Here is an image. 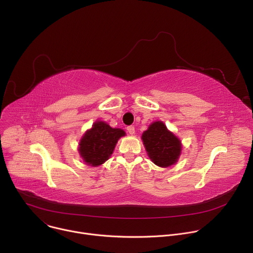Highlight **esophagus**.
Masks as SVG:
<instances>
[{
	"mask_svg": "<svg viewBox=\"0 0 253 253\" xmlns=\"http://www.w3.org/2000/svg\"><path fill=\"white\" fill-rule=\"evenodd\" d=\"M127 131H128L129 134L133 135V134L135 133V127L132 126V125H131V126H128V127H127Z\"/></svg>",
	"mask_w": 253,
	"mask_h": 253,
	"instance_id": "esophagus-1",
	"label": "esophagus"
}]
</instances>
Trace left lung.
I'll return each mask as SVG.
<instances>
[{"label":"left lung","instance_id":"8db88e82","mask_svg":"<svg viewBox=\"0 0 253 253\" xmlns=\"http://www.w3.org/2000/svg\"><path fill=\"white\" fill-rule=\"evenodd\" d=\"M142 140L150 159L160 167L174 164L181 152L180 140L160 121L149 126L142 134Z\"/></svg>","mask_w":253,"mask_h":253}]
</instances>
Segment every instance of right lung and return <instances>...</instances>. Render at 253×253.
<instances>
[{"label":"right lung","mask_w":253,"mask_h":253,"mask_svg":"<svg viewBox=\"0 0 253 253\" xmlns=\"http://www.w3.org/2000/svg\"><path fill=\"white\" fill-rule=\"evenodd\" d=\"M124 135L122 129L111 128L103 121H97L80 141V155L88 165H101L109 159L117 141Z\"/></svg>","instance_id":"add662e5"}]
</instances>
